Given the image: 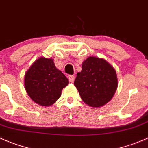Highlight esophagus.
<instances>
[{"mask_svg": "<svg viewBox=\"0 0 148 148\" xmlns=\"http://www.w3.org/2000/svg\"><path fill=\"white\" fill-rule=\"evenodd\" d=\"M68 79H69V82H71V83H73V82H74L75 77H74V76H73V75H69V76H68Z\"/></svg>", "mask_w": 148, "mask_h": 148, "instance_id": "obj_1", "label": "esophagus"}]
</instances>
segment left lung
<instances>
[{
    "mask_svg": "<svg viewBox=\"0 0 148 148\" xmlns=\"http://www.w3.org/2000/svg\"><path fill=\"white\" fill-rule=\"evenodd\" d=\"M82 68L74 83L81 98L88 106H103L111 100L117 89L116 70L106 60L97 57H88Z\"/></svg>",
    "mask_w": 148,
    "mask_h": 148,
    "instance_id": "obj_1",
    "label": "left lung"
}]
</instances>
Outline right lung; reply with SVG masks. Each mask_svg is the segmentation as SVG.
<instances>
[{
  "label": "right lung",
  "mask_w": 148,
  "mask_h": 148,
  "mask_svg": "<svg viewBox=\"0 0 148 148\" xmlns=\"http://www.w3.org/2000/svg\"><path fill=\"white\" fill-rule=\"evenodd\" d=\"M69 84L52 58L40 57L25 72V88L31 99L42 106H50L60 99Z\"/></svg>",
  "instance_id": "add662e5"
}]
</instances>
